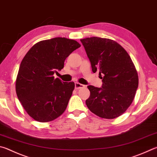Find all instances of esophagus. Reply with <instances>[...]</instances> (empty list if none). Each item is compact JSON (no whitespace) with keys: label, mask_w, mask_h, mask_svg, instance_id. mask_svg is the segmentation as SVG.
Masks as SVG:
<instances>
[{"label":"esophagus","mask_w":157,"mask_h":157,"mask_svg":"<svg viewBox=\"0 0 157 157\" xmlns=\"http://www.w3.org/2000/svg\"><path fill=\"white\" fill-rule=\"evenodd\" d=\"M84 87H85L84 85L79 83V82H75V88L76 90H78V89H79V88H84Z\"/></svg>","instance_id":"obj_1"}]
</instances>
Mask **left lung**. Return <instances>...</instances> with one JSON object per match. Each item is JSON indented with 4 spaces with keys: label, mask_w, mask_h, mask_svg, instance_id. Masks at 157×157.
Instances as JSON below:
<instances>
[{
    "label": "left lung",
    "mask_w": 157,
    "mask_h": 157,
    "mask_svg": "<svg viewBox=\"0 0 157 157\" xmlns=\"http://www.w3.org/2000/svg\"><path fill=\"white\" fill-rule=\"evenodd\" d=\"M80 41L93 72L98 71L103 82L101 88L88 86L90 95L86 100V106L99 117H118L132 104L138 88L135 65L127 51L113 40L91 37Z\"/></svg>",
    "instance_id": "left-lung-1"
}]
</instances>
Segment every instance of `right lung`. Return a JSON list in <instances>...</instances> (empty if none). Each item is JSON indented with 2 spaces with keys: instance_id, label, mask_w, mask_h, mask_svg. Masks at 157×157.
Instances as JSON below:
<instances>
[{
  "instance_id": "obj_1",
  "label": "right lung",
  "mask_w": 157,
  "mask_h": 157,
  "mask_svg": "<svg viewBox=\"0 0 157 157\" xmlns=\"http://www.w3.org/2000/svg\"><path fill=\"white\" fill-rule=\"evenodd\" d=\"M81 45L74 40L54 38L38 42L22 59L16 81L17 96L36 121H53L63 113L75 88L53 74L64 68L66 58Z\"/></svg>"
}]
</instances>
